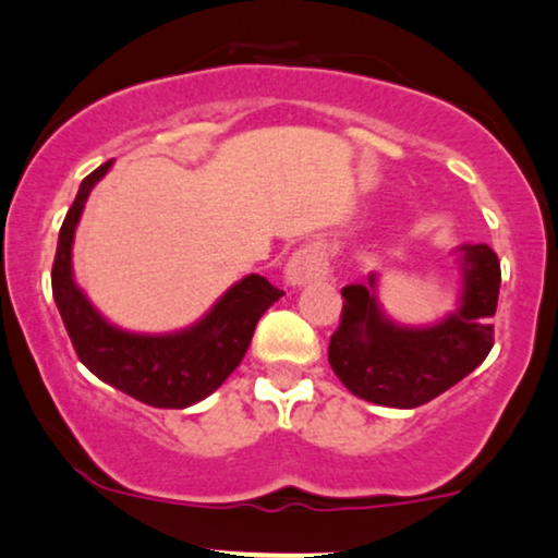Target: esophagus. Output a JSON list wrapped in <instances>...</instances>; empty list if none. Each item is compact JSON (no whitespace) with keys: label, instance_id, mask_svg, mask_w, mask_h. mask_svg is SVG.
I'll return each mask as SVG.
<instances>
[{"label":"esophagus","instance_id":"1","mask_svg":"<svg viewBox=\"0 0 558 558\" xmlns=\"http://www.w3.org/2000/svg\"><path fill=\"white\" fill-rule=\"evenodd\" d=\"M329 252L324 242H308L299 247L286 265V280L291 286H306L329 278Z\"/></svg>","mask_w":558,"mask_h":558}]
</instances>
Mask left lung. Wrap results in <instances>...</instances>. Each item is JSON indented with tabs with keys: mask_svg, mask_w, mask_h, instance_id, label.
<instances>
[{
	"mask_svg": "<svg viewBox=\"0 0 558 558\" xmlns=\"http://www.w3.org/2000/svg\"><path fill=\"white\" fill-rule=\"evenodd\" d=\"M459 306L430 326H400L377 301V275L341 288L329 365L356 398L385 408H418L464 380L493 349L500 259L487 244H462Z\"/></svg>",
	"mask_w": 558,
	"mask_h": 558,
	"instance_id": "1",
	"label": "left lung"
}]
</instances>
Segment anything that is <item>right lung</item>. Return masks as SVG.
Instances as JSON below:
<instances>
[{"label": "right lung", "instance_id": "add662e5", "mask_svg": "<svg viewBox=\"0 0 558 558\" xmlns=\"http://www.w3.org/2000/svg\"><path fill=\"white\" fill-rule=\"evenodd\" d=\"M111 160L81 181L53 259V299L78 360L111 388L153 408H189L209 398L247 352L259 316L280 299L263 275L234 283L196 324L170 333H137L109 324L73 280L71 250L86 198Z\"/></svg>", "mask_w": 558, "mask_h": 558}]
</instances>
